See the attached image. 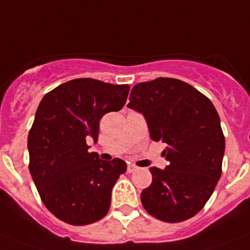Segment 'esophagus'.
Returning a JSON list of instances; mask_svg holds the SVG:
<instances>
[{
    "label": "esophagus",
    "instance_id": "1",
    "mask_svg": "<svg viewBox=\"0 0 250 250\" xmlns=\"http://www.w3.org/2000/svg\"><path fill=\"white\" fill-rule=\"evenodd\" d=\"M138 170V167L136 166V165H132V164H129L127 166V172L128 173H132V172H134V171H137Z\"/></svg>",
    "mask_w": 250,
    "mask_h": 250
}]
</instances>
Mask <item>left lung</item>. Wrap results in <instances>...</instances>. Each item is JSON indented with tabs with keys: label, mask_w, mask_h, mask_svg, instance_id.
<instances>
[{
	"label": "left lung",
	"mask_w": 250,
	"mask_h": 250,
	"mask_svg": "<svg viewBox=\"0 0 250 250\" xmlns=\"http://www.w3.org/2000/svg\"><path fill=\"white\" fill-rule=\"evenodd\" d=\"M128 107L142 113L149 136L167 147L165 170L151 167L152 184L141 194L149 215L180 223L205 206L221 176L225 137L210 99L190 84L157 78L132 88Z\"/></svg>",
	"instance_id": "8db88e82"
}]
</instances>
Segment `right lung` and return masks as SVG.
I'll use <instances>...</instances> for the list:
<instances>
[{
  "instance_id": "right-lung-1",
  "label": "right lung",
  "mask_w": 250,
  "mask_h": 250,
  "mask_svg": "<svg viewBox=\"0 0 250 250\" xmlns=\"http://www.w3.org/2000/svg\"><path fill=\"white\" fill-rule=\"evenodd\" d=\"M129 85L92 78L69 80L44 95L29 132L31 173L41 201L71 225L101 220L110 208L112 188L127 165L102 161L86 142L98 141L99 121L127 101Z\"/></svg>"
}]
</instances>
